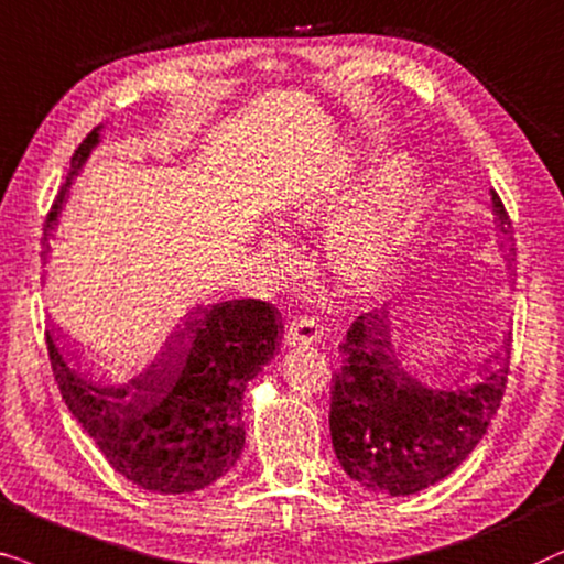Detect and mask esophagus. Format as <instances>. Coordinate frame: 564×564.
I'll list each match as a JSON object with an SVG mask.
<instances>
[{
  "mask_svg": "<svg viewBox=\"0 0 564 564\" xmlns=\"http://www.w3.org/2000/svg\"><path fill=\"white\" fill-rule=\"evenodd\" d=\"M319 325L306 314H296L286 322V333H283V340L286 345H310L319 340Z\"/></svg>",
  "mask_w": 564,
  "mask_h": 564,
  "instance_id": "esophagus-1",
  "label": "esophagus"
}]
</instances>
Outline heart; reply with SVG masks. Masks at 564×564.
Wrapping results in <instances>:
<instances>
[{"label":"heart","instance_id":"obj_1","mask_svg":"<svg viewBox=\"0 0 564 564\" xmlns=\"http://www.w3.org/2000/svg\"><path fill=\"white\" fill-rule=\"evenodd\" d=\"M417 198V175L408 160L381 167L369 185V193L358 206L337 224L329 239V262L337 275L352 286H371L392 265L397 252L408 237L412 208ZM343 193L337 187L302 200L294 208V219L302 224L322 221L335 214ZM270 250L278 252V239H268Z\"/></svg>","mask_w":564,"mask_h":564}]
</instances>
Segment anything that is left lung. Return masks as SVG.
<instances>
[{"instance_id":"left-lung-1","label":"left lung","mask_w":564,"mask_h":564,"mask_svg":"<svg viewBox=\"0 0 564 564\" xmlns=\"http://www.w3.org/2000/svg\"><path fill=\"white\" fill-rule=\"evenodd\" d=\"M500 247L513 239L500 195L492 191ZM510 262V254H506ZM495 369L475 384L433 389L397 358L389 312L360 314L340 343L333 373L329 433L345 475L373 492L412 495L452 475L475 452L500 408L508 384V340L495 350Z\"/></svg>"}]
</instances>
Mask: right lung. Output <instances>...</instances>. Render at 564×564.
Listing matches in <instances>:
<instances>
[{
    "label": "right lung",
    "mask_w": 564,
    "mask_h": 564,
    "mask_svg": "<svg viewBox=\"0 0 564 564\" xmlns=\"http://www.w3.org/2000/svg\"><path fill=\"white\" fill-rule=\"evenodd\" d=\"M97 141L100 129L74 152L48 212L46 239ZM281 333V312L260 299L195 306L160 356L126 379L93 377L51 329L46 345L66 408L110 467L144 490L180 495L204 490L237 464L247 381L273 358Z\"/></svg>",
    "instance_id": "1"
}]
</instances>
